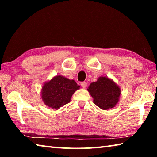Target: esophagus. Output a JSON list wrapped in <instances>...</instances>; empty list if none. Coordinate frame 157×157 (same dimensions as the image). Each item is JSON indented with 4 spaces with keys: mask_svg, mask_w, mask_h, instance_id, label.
Segmentation results:
<instances>
[{
    "mask_svg": "<svg viewBox=\"0 0 157 157\" xmlns=\"http://www.w3.org/2000/svg\"><path fill=\"white\" fill-rule=\"evenodd\" d=\"M80 84H81L82 88H84V89H85L87 86V83H86V82H81Z\"/></svg>",
    "mask_w": 157,
    "mask_h": 157,
    "instance_id": "esophagus-1",
    "label": "esophagus"
}]
</instances>
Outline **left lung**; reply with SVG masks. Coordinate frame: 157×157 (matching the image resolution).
<instances>
[{"instance_id":"1","label":"left lung","mask_w":157,"mask_h":157,"mask_svg":"<svg viewBox=\"0 0 157 157\" xmlns=\"http://www.w3.org/2000/svg\"><path fill=\"white\" fill-rule=\"evenodd\" d=\"M94 104L103 110L113 108L120 100L121 89L113 79L101 76L87 89Z\"/></svg>"}]
</instances>
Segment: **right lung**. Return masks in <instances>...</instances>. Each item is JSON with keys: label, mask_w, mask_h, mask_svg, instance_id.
Returning <instances> with one entry per match:
<instances>
[{"label": "right lung", "mask_w": 157, "mask_h": 157, "mask_svg": "<svg viewBox=\"0 0 157 157\" xmlns=\"http://www.w3.org/2000/svg\"><path fill=\"white\" fill-rule=\"evenodd\" d=\"M79 88L75 80L58 75L42 86L41 99L48 107L57 110L70 102L73 94Z\"/></svg>", "instance_id": "right-lung-1"}]
</instances>
